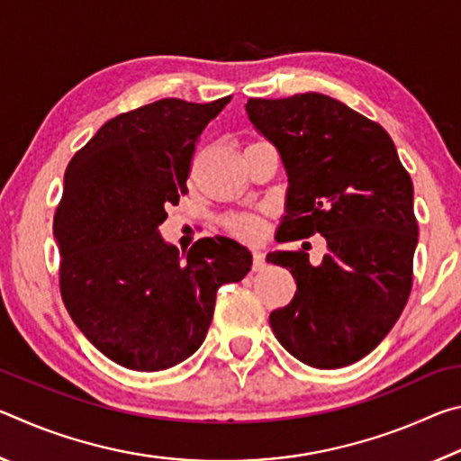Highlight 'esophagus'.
<instances>
[{"instance_id":"esophagus-1","label":"esophagus","mask_w":461,"mask_h":461,"mask_svg":"<svg viewBox=\"0 0 461 461\" xmlns=\"http://www.w3.org/2000/svg\"><path fill=\"white\" fill-rule=\"evenodd\" d=\"M264 264H267V262H264V254L260 252V249H254V252H252V270L254 272L262 270Z\"/></svg>"}]
</instances>
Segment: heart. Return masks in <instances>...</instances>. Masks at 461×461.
I'll list each match as a JSON object with an SVG mask.
<instances>
[{
  "instance_id": "b5f03b06",
  "label": "heart",
  "mask_w": 461,
  "mask_h": 461,
  "mask_svg": "<svg viewBox=\"0 0 461 461\" xmlns=\"http://www.w3.org/2000/svg\"><path fill=\"white\" fill-rule=\"evenodd\" d=\"M223 228L233 236L254 238L262 230V220L258 213H233L223 220Z\"/></svg>"
}]
</instances>
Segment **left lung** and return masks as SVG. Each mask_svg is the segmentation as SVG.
I'll return each instance as SVG.
<instances>
[{"mask_svg":"<svg viewBox=\"0 0 461 461\" xmlns=\"http://www.w3.org/2000/svg\"><path fill=\"white\" fill-rule=\"evenodd\" d=\"M254 128L276 146L288 175L285 240L321 233L327 254L270 252L296 293L270 313L288 354L313 368H343L393 330L412 286L419 225L412 181L380 123L321 93L248 99Z\"/></svg>","mask_w":461,"mask_h":461,"instance_id":"obj_1","label":"left lung"}]
</instances>
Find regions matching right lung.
I'll list each match as a JSON object with an SVG mask.
<instances>
[{
    "label": "right lung",
    "instance_id": "obj_1",
    "mask_svg": "<svg viewBox=\"0 0 461 461\" xmlns=\"http://www.w3.org/2000/svg\"><path fill=\"white\" fill-rule=\"evenodd\" d=\"M230 99L170 97L115 115L67 167L52 223L60 296L85 338L123 368L158 372L193 356L217 288L252 268L230 238H203L183 258L158 233L186 193L201 131Z\"/></svg>",
    "mask_w": 461,
    "mask_h": 461
}]
</instances>
